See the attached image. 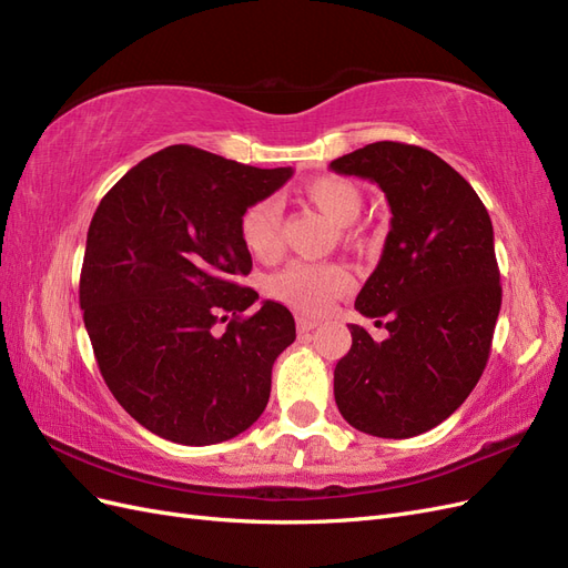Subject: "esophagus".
Here are the masks:
<instances>
[{
    "mask_svg": "<svg viewBox=\"0 0 568 568\" xmlns=\"http://www.w3.org/2000/svg\"><path fill=\"white\" fill-rule=\"evenodd\" d=\"M298 334H311L313 329H317V322L315 320H307V317H298Z\"/></svg>",
    "mask_w": 568,
    "mask_h": 568,
    "instance_id": "obj_1",
    "label": "esophagus"
}]
</instances>
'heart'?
<instances>
[{
    "label": "heart",
    "mask_w": 568,
    "mask_h": 568,
    "mask_svg": "<svg viewBox=\"0 0 568 568\" xmlns=\"http://www.w3.org/2000/svg\"><path fill=\"white\" fill-rule=\"evenodd\" d=\"M305 201L332 220L348 227L363 213L365 196L359 186L346 178H317L303 186ZM239 239L255 257H272L282 244V209L272 196L253 201L239 217ZM355 286L353 274L338 263H288L272 274L270 294L305 315H324L332 305L348 296Z\"/></svg>",
    "instance_id": "obj_1"
}]
</instances>
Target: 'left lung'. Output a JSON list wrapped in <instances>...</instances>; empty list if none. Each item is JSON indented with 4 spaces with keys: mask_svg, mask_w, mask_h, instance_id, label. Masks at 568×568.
<instances>
[{
    "mask_svg": "<svg viewBox=\"0 0 568 568\" xmlns=\"http://www.w3.org/2000/svg\"><path fill=\"white\" fill-rule=\"evenodd\" d=\"M332 170L379 184L393 215L382 261L355 298L388 336L348 326L334 398L357 432L419 436L448 419L486 369L503 305L493 222L471 184L415 144L374 142Z\"/></svg>",
    "mask_w": 568,
    "mask_h": 568,
    "instance_id": "1",
    "label": "left lung"
}]
</instances>
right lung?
I'll return each instance as SVG.
<instances>
[{
  "label": "right lung",
  "mask_w": 568,
  "mask_h": 568,
  "mask_svg": "<svg viewBox=\"0 0 568 568\" xmlns=\"http://www.w3.org/2000/svg\"><path fill=\"white\" fill-rule=\"evenodd\" d=\"M291 175L175 144L101 199L80 272L84 329L113 398L151 434L211 445L263 415L296 322L274 301L244 315L257 294L239 284L253 267L239 217Z\"/></svg>",
  "instance_id": "1"
}]
</instances>
